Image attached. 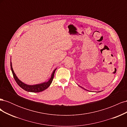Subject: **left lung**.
<instances>
[{"instance_id": "1", "label": "left lung", "mask_w": 127, "mask_h": 127, "mask_svg": "<svg viewBox=\"0 0 127 127\" xmlns=\"http://www.w3.org/2000/svg\"><path fill=\"white\" fill-rule=\"evenodd\" d=\"M82 88H83V87H82ZM83 89H84L85 90H85V88H83ZM86 91H87V90H86Z\"/></svg>"}]
</instances>
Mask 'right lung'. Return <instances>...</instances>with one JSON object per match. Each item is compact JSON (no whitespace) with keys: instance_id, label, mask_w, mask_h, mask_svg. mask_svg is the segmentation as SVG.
Here are the masks:
<instances>
[{"instance_id":"1","label":"right lung","mask_w":127,"mask_h":127,"mask_svg":"<svg viewBox=\"0 0 127 127\" xmlns=\"http://www.w3.org/2000/svg\"><path fill=\"white\" fill-rule=\"evenodd\" d=\"M10 61H11V60H10ZM10 68H11V71H12L14 78L18 85L20 86L22 88H23V89L25 91L30 92H33V93H37V92H42V91L46 90L47 88H48L49 87V86L50 85V84H51V83L52 82L53 77H54L55 72L56 70V69H55L53 70L52 74L51 75V78L49 79V80L47 82H44V83H43L42 84H36V85H27V84H24V83H23L17 78V77L16 76V75H15V74L14 73V71L13 69L12 65H11V61H10Z\"/></svg>"}]
</instances>
